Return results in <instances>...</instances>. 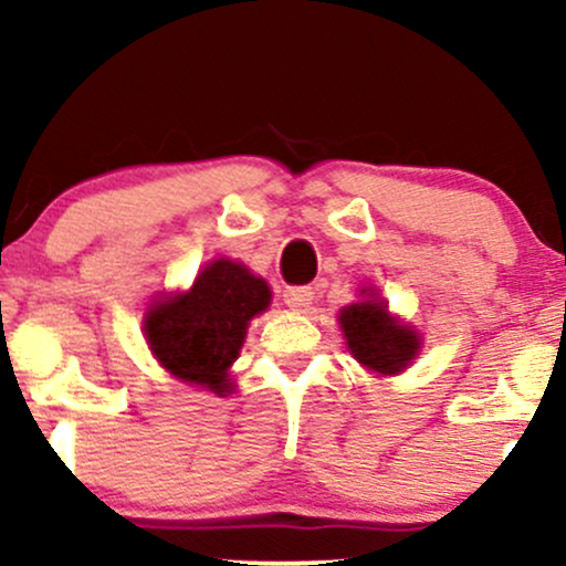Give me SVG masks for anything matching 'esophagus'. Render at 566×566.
Returning <instances> with one entry per match:
<instances>
[{
    "label": "esophagus",
    "mask_w": 566,
    "mask_h": 566,
    "mask_svg": "<svg viewBox=\"0 0 566 566\" xmlns=\"http://www.w3.org/2000/svg\"><path fill=\"white\" fill-rule=\"evenodd\" d=\"M282 297L292 311H303L308 308L311 301H314V287H287Z\"/></svg>",
    "instance_id": "34e87169"
}]
</instances>
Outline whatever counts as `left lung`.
Returning <instances> with one entry per match:
<instances>
[{"label":"left lung","instance_id":"1","mask_svg":"<svg viewBox=\"0 0 566 566\" xmlns=\"http://www.w3.org/2000/svg\"><path fill=\"white\" fill-rule=\"evenodd\" d=\"M340 327L350 354L380 375L401 373L420 348L418 333L388 316L386 303L380 301L346 305L340 311Z\"/></svg>","mask_w":566,"mask_h":566}]
</instances>
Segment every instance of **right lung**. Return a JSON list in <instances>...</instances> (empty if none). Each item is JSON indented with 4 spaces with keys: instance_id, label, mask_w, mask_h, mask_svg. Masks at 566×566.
Listing matches in <instances>:
<instances>
[{
    "instance_id": "add662e5",
    "label": "right lung",
    "mask_w": 566,
    "mask_h": 566,
    "mask_svg": "<svg viewBox=\"0 0 566 566\" xmlns=\"http://www.w3.org/2000/svg\"><path fill=\"white\" fill-rule=\"evenodd\" d=\"M271 290L244 265L216 261L186 295L148 308L146 340L175 378L229 394V367L242 348L247 324L269 308Z\"/></svg>"
}]
</instances>
